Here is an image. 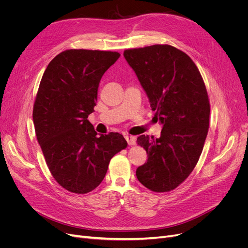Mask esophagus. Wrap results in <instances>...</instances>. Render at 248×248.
<instances>
[{"label": "esophagus", "instance_id": "34e87169", "mask_svg": "<svg viewBox=\"0 0 248 248\" xmlns=\"http://www.w3.org/2000/svg\"><path fill=\"white\" fill-rule=\"evenodd\" d=\"M125 138V140L127 141V144L129 145V146H134L135 144H136V138L135 137H133V136H125L124 137Z\"/></svg>", "mask_w": 248, "mask_h": 248}]
</instances>
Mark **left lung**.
Returning a JSON list of instances; mask_svg holds the SVG:
<instances>
[{
    "mask_svg": "<svg viewBox=\"0 0 248 248\" xmlns=\"http://www.w3.org/2000/svg\"><path fill=\"white\" fill-rule=\"evenodd\" d=\"M124 56L163 124L159 139H137L148 154L137 178L151 191L170 192L192 173L204 147L210 116L204 80L193 60L171 45L126 49Z\"/></svg>",
    "mask_w": 248,
    "mask_h": 248,
    "instance_id": "8db88e82",
    "label": "left lung"
}]
</instances>
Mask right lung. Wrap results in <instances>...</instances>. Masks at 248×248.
Masks as SVG:
<instances>
[{"mask_svg": "<svg viewBox=\"0 0 248 248\" xmlns=\"http://www.w3.org/2000/svg\"><path fill=\"white\" fill-rule=\"evenodd\" d=\"M119 52L69 49L50 61L33 107V123L47 167L69 192L94 190L110 159L127 147L119 133L97 136L87 117L94 111L99 81Z\"/></svg>", "mask_w": 248, "mask_h": 248, "instance_id": "1", "label": "right lung"}]
</instances>
